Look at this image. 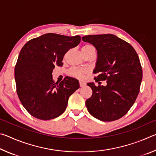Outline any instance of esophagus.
<instances>
[{"label":"esophagus","mask_w":156,"mask_h":156,"mask_svg":"<svg viewBox=\"0 0 156 156\" xmlns=\"http://www.w3.org/2000/svg\"><path fill=\"white\" fill-rule=\"evenodd\" d=\"M79 84H80V87H83L85 86V83H84L83 82H80V83H79Z\"/></svg>","instance_id":"1"}]
</instances>
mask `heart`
Here are the masks:
<instances>
[{"mask_svg":"<svg viewBox=\"0 0 156 156\" xmlns=\"http://www.w3.org/2000/svg\"><path fill=\"white\" fill-rule=\"evenodd\" d=\"M94 51H96V49H95V47L91 44L87 43L85 44H84L83 47H82V52H83L84 56H85L86 54H89V52ZM87 72L88 71L87 69L72 67L69 70L68 73L71 76H73V77L76 78L82 79L84 77V76L87 73Z\"/></svg>","mask_w":156,"mask_h":156,"instance_id":"heart-1","label":"heart"}]
</instances>
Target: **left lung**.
<instances>
[{"label":"left lung","mask_w":156,"mask_h":156,"mask_svg":"<svg viewBox=\"0 0 156 156\" xmlns=\"http://www.w3.org/2000/svg\"><path fill=\"white\" fill-rule=\"evenodd\" d=\"M82 40L97 49L93 73L98 76L94 80H107L106 86L87 83L93 92L85 102L88 112L105 122L120 119L133 106L140 92L142 69L138 54L130 44L113 34L88 35Z\"/></svg>","instance_id":"8db88e82"}]
</instances>
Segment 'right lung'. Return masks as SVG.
Segmentation results:
<instances>
[{"label": "right lung", "mask_w": 156, "mask_h": 156, "mask_svg": "<svg viewBox=\"0 0 156 156\" xmlns=\"http://www.w3.org/2000/svg\"><path fill=\"white\" fill-rule=\"evenodd\" d=\"M80 36H67L48 33L29 41L18 56L14 76L21 103L38 119L48 120L62 114L69 98L80 87L75 78L55 83L52 72L62 66L69 50L80 43Z\"/></svg>", "instance_id": "1"}]
</instances>
